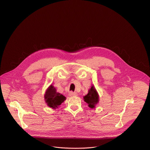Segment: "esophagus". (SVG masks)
Here are the masks:
<instances>
[{"mask_svg":"<svg viewBox=\"0 0 150 150\" xmlns=\"http://www.w3.org/2000/svg\"><path fill=\"white\" fill-rule=\"evenodd\" d=\"M77 95H78V94L76 93H75V92H71L69 93V96H76Z\"/></svg>","mask_w":150,"mask_h":150,"instance_id":"esophagus-1","label":"esophagus"}]
</instances>
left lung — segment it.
Listing matches in <instances>:
<instances>
[{"label":"left lung","mask_w":150,"mask_h":150,"mask_svg":"<svg viewBox=\"0 0 150 150\" xmlns=\"http://www.w3.org/2000/svg\"><path fill=\"white\" fill-rule=\"evenodd\" d=\"M83 98L91 108H95V106L99 102V95L94 86H91V89L88 91V93Z\"/></svg>","instance_id":"obj_1"}]
</instances>
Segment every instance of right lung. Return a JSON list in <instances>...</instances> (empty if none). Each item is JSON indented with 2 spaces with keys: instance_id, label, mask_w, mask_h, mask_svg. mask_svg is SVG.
<instances>
[{
  "instance_id": "1",
  "label": "right lung",
  "mask_w": 150,
  "mask_h": 150,
  "mask_svg": "<svg viewBox=\"0 0 150 150\" xmlns=\"http://www.w3.org/2000/svg\"><path fill=\"white\" fill-rule=\"evenodd\" d=\"M44 99L49 107L56 109L64 102V100H66V97L61 93L57 92L56 89L51 85L48 88L45 92Z\"/></svg>"
}]
</instances>
